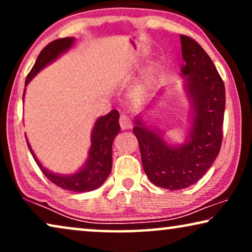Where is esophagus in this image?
<instances>
[{"instance_id":"34e87169","label":"esophagus","mask_w":252,"mask_h":252,"mask_svg":"<svg viewBox=\"0 0 252 252\" xmlns=\"http://www.w3.org/2000/svg\"><path fill=\"white\" fill-rule=\"evenodd\" d=\"M119 125L122 127V129H129L132 128V120L129 119L128 116L122 115L119 118Z\"/></svg>"}]
</instances>
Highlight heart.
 <instances>
[{
	"instance_id": "1",
	"label": "heart",
	"mask_w": 252,
	"mask_h": 252,
	"mask_svg": "<svg viewBox=\"0 0 252 252\" xmlns=\"http://www.w3.org/2000/svg\"><path fill=\"white\" fill-rule=\"evenodd\" d=\"M141 88H142V89H144V86H142V87H141Z\"/></svg>"
}]
</instances>
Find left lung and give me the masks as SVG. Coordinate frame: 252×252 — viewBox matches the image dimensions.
I'll list each match as a JSON object with an SVG mask.
<instances>
[{"label": "left lung", "mask_w": 252, "mask_h": 252, "mask_svg": "<svg viewBox=\"0 0 252 252\" xmlns=\"http://www.w3.org/2000/svg\"><path fill=\"white\" fill-rule=\"evenodd\" d=\"M185 64L181 75L190 103L188 135L181 144H170L159 129L136 116L133 132L137 137L142 166L157 187L178 190L194 185L211 167L222 141L225 85L211 58L191 37L180 35Z\"/></svg>", "instance_id": "8db88e82"}]
</instances>
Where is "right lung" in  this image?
Listing matches in <instances>:
<instances>
[{"label":"right lung","instance_id":"1","mask_svg":"<svg viewBox=\"0 0 252 252\" xmlns=\"http://www.w3.org/2000/svg\"><path fill=\"white\" fill-rule=\"evenodd\" d=\"M74 43V37H64V39L55 40L46 46L41 51L37 60L32 67V70L26 77L25 86L39 73V72L48 65L57 60L61 55L70 50ZM25 96V89H24ZM120 130L119 125V112L112 110L108 115L99 117L95 122L91 135V148L88 151V157L82 165L80 170L72 174H57L54 173L46 167L42 166L37 159L35 154L33 153L29 141L26 139L27 146L32 154L34 160L37 166L42 171V173L49 180L58 187L65 190L82 192L92 191L94 189L101 187L104 181L108 179L112 167V142L117 134Z\"/></svg>","mask_w":252,"mask_h":252}]
</instances>
